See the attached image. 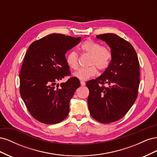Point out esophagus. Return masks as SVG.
Masks as SVG:
<instances>
[{
	"label": "esophagus",
	"mask_w": 157,
	"mask_h": 157,
	"mask_svg": "<svg viewBox=\"0 0 157 157\" xmlns=\"http://www.w3.org/2000/svg\"><path fill=\"white\" fill-rule=\"evenodd\" d=\"M80 84H81V86H85L86 83H85V82L84 81H80Z\"/></svg>",
	"instance_id": "1"
}]
</instances>
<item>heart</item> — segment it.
Listing matches in <instances>:
<instances>
[{"label": "heart", "instance_id": "obj_1", "mask_svg": "<svg viewBox=\"0 0 157 157\" xmlns=\"http://www.w3.org/2000/svg\"><path fill=\"white\" fill-rule=\"evenodd\" d=\"M80 50L83 53L90 55L88 65L90 67L82 68L73 73L75 77L79 80H86L96 75L98 73L96 67L101 71L105 70L110 65L112 54L106 47L101 46L98 42L92 40L84 41L80 45ZM66 63L74 70L78 67V56L74 51H71L66 56Z\"/></svg>", "mask_w": 157, "mask_h": 157}]
</instances>
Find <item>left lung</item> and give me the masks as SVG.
<instances>
[{"instance_id": "left-lung-1", "label": "left lung", "mask_w": 157, "mask_h": 157, "mask_svg": "<svg viewBox=\"0 0 157 157\" xmlns=\"http://www.w3.org/2000/svg\"><path fill=\"white\" fill-rule=\"evenodd\" d=\"M110 47V65L101 76L86 82L90 113L107 124L124 117L134 103L140 85V63L132 45L113 33L97 35ZM106 83L107 87L103 84Z\"/></svg>"}]
</instances>
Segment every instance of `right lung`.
Wrapping results in <instances>:
<instances>
[{"label":"right lung","mask_w":157,"mask_h":157,"mask_svg":"<svg viewBox=\"0 0 157 157\" xmlns=\"http://www.w3.org/2000/svg\"><path fill=\"white\" fill-rule=\"evenodd\" d=\"M80 40L53 33L33 42L26 52L20 74V95L31 115L42 123L57 124L68 115L80 81L71 77L57 82L69 74L65 54Z\"/></svg>","instance_id":"add662e5"}]
</instances>
